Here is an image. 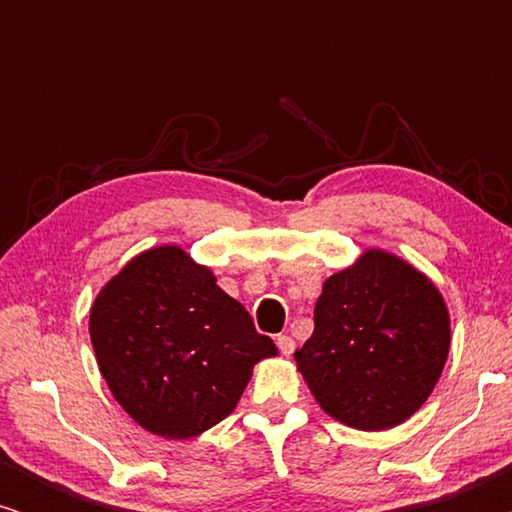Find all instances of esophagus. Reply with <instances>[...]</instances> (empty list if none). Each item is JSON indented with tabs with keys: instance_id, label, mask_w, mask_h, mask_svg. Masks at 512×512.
Instances as JSON below:
<instances>
[{
	"instance_id": "1",
	"label": "esophagus",
	"mask_w": 512,
	"mask_h": 512,
	"mask_svg": "<svg viewBox=\"0 0 512 512\" xmlns=\"http://www.w3.org/2000/svg\"><path fill=\"white\" fill-rule=\"evenodd\" d=\"M277 347L284 356H291L293 349H296V342H293L291 335H277Z\"/></svg>"
}]
</instances>
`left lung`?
Returning a JSON list of instances; mask_svg holds the SVG:
<instances>
[{
	"label": "left lung",
	"mask_w": 512,
	"mask_h": 512,
	"mask_svg": "<svg viewBox=\"0 0 512 512\" xmlns=\"http://www.w3.org/2000/svg\"><path fill=\"white\" fill-rule=\"evenodd\" d=\"M450 354V312L424 272L368 249L324 282L314 333L293 359L321 410L387 431L422 408Z\"/></svg>",
	"instance_id": "left-lung-1"
}]
</instances>
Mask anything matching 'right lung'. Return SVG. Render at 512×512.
<instances>
[{
  "label": "right lung",
  "instance_id": "add662e5",
  "mask_svg": "<svg viewBox=\"0 0 512 512\" xmlns=\"http://www.w3.org/2000/svg\"><path fill=\"white\" fill-rule=\"evenodd\" d=\"M90 342L118 405L170 440L226 419L256 363L277 356L244 305L177 244L142 251L102 286Z\"/></svg>",
  "mask_w": 512,
  "mask_h": 512
}]
</instances>
